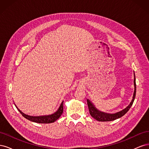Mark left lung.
Instances as JSON below:
<instances>
[{"mask_svg":"<svg viewBox=\"0 0 149 149\" xmlns=\"http://www.w3.org/2000/svg\"><path fill=\"white\" fill-rule=\"evenodd\" d=\"M134 92L133 94V97L131 102H130L129 104L126 107L125 109L122 110L119 112H116L114 114H108L106 113V112H103L101 111H100L98 109H97L96 107L94 106L93 104L89 100H87V103L89 108V113L93 118L95 119L96 120L101 122H107V121H112L114 120L117 119H119L121 118L122 116H123L124 114L127 113V112L130 109V107L132 106V104L134 102V101L136 97V76H135L134 74Z\"/></svg>","mask_w":149,"mask_h":149,"instance_id":"1","label":"left lung"}]
</instances>
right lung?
Instances as JSON below:
<instances>
[{"label": "right lung", "mask_w": 149, "mask_h": 149, "mask_svg": "<svg viewBox=\"0 0 149 149\" xmlns=\"http://www.w3.org/2000/svg\"><path fill=\"white\" fill-rule=\"evenodd\" d=\"M18 109V108H17ZM19 111L20 112V114L23 116L25 118L28 119L31 122H34V123H40V124H49L52 123L56 121L58 118L62 114L63 112V101H62L61 104L60 105L58 109L56 112H54L53 114L48 115V116H30L29 115H26L22 112L19 109Z\"/></svg>", "instance_id": "1"}]
</instances>
